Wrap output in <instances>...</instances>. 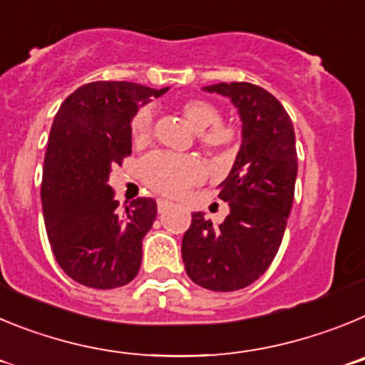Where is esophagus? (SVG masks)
Returning <instances> with one entry per match:
<instances>
[{
    "label": "esophagus",
    "instance_id": "1",
    "mask_svg": "<svg viewBox=\"0 0 365 365\" xmlns=\"http://www.w3.org/2000/svg\"><path fill=\"white\" fill-rule=\"evenodd\" d=\"M172 206H173V202L172 201H166V199H159V201H157V208H159L160 214H164V212H166V210H170Z\"/></svg>",
    "mask_w": 365,
    "mask_h": 365
}]
</instances>
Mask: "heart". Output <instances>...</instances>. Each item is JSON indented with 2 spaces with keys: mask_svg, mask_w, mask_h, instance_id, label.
<instances>
[{
  "mask_svg": "<svg viewBox=\"0 0 365 365\" xmlns=\"http://www.w3.org/2000/svg\"><path fill=\"white\" fill-rule=\"evenodd\" d=\"M180 113L190 125L199 133V143L206 151L225 155L235 146L237 131L232 125L221 124V113L212 102L202 98H190L180 104ZM153 113L150 108L138 109L131 120V140L137 146L146 144L151 135ZM202 166L188 155H172L155 151L140 163V177L155 192L177 195L186 186L201 179Z\"/></svg>",
  "mask_w": 365,
  "mask_h": 365,
  "instance_id": "1",
  "label": "heart"
}]
</instances>
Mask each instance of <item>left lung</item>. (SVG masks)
Returning <instances> with one entry per match:
<instances>
[{"label": "left lung", "mask_w": 365, "mask_h": 365, "mask_svg": "<svg viewBox=\"0 0 365 365\" xmlns=\"http://www.w3.org/2000/svg\"><path fill=\"white\" fill-rule=\"evenodd\" d=\"M228 96L241 118V148L219 197L230 206L221 225L193 212L182 237V261L193 283L232 292L270 267L285 234L298 175L291 117L263 87L221 82L202 87Z\"/></svg>", "instance_id": "8db88e82"}]
</instances>
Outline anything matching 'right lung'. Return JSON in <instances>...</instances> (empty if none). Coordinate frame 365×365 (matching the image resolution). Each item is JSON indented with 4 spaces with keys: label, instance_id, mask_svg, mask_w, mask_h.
I'll list each match as a JSON object with an SVG mask.
<instances>
[{
    "label": "right lung",
    "instance_id": "right-lung-1",
    "mask_svg": "<svg viewBox=\"0 0 365 365\" xmlns=\"http://www.w3.org/2000/svg\"><path fill=\"white\" fill-rule=\"evenodd\" d=\"M168 89L91 82L58 109L45 151L41 206L54 257L74 282L106 291L138 274L157 202L138 197L120 208L108 180L111 166L131 153L135 113Z\"/></svg>",
    "mask_w": 365,
    "mask_h": 365
}]
</instances>
